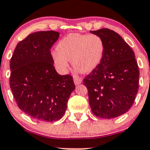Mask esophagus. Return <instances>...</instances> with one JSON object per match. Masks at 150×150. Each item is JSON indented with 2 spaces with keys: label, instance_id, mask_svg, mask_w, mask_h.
Wrapping results in <instances>:
<instances>
[{
  "label": "esophagus",
  "instance_id": "34e87169",
  "mask_svg": "<svg viewBox=\"0 0 150 150\" xmlns=\"http://www.w3.org/2000/svg\"><path fill=\"white\" fill-rule=\"evenodd\" d=\"M81 82H82V80L80 78H77V77L74 78V83H75V85H80Z\"/></svg>",
  "mask_w": 150,
  "mask_h": 150
}]
</instances>
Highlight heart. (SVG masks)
I'll use <instances>...</instances> for the list:
<instances>
[{
	"mask_svg": "<svg viewBox=\"0 0 150 150\" xmlns=\"http://www.w3.org/2000/svg\"><path fill=\"white\" fill-rule=\"evenodd\" d=\"M51 52L53 63L61 73L73 68L82 73H89L100 64L104 55L103 40L96 34H70L61 39Z\"/></svg>",
	"mask_w": 150,
	"mask_h": 150,
	"instance_id": "1",
	"label": "heart"
}]
</instances>
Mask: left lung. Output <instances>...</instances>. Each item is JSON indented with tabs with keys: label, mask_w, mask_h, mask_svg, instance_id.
<instances>
[{
	"label": "left lung",
	"mask_w": 150,
	"mask_h": 150,
	"mask_svg": "<svg viewBox=\"0 0 150 150\" xmlns=\"http://www.w3.org/2000/svg\"><path fill=\"white\" fill-rule=\"evenodd\" d=\"M104 46L100 64L84 79L92 113L101 118L124 114L133 104L139 89L135 53L118 34L109 29L90 31Z\"/></svg>",
	"instance_id": "1"
}]
</instances>
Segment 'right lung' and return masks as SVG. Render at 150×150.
Returning a JSON list of instances; mask_svg holds the SVG:
<instances>
[{
	"label": "right lung",
	"instance_id": "1",
	"mask_svg": "<svg viewBox=\"0 0 150 150\" xmlns=\"http://www.w3.org/2000/svg\"><path fill=\"white\" fill-rule=\"evenodd\" d=\"M54 31L30 34L18 44L10 60V86L18 107L34 119L59 120L75 89L73 77L59 75L51 57V46L59 38Z\"/></svg>",
	"mask_w": 150,
	"mask_h": 150
}]
</instances>
